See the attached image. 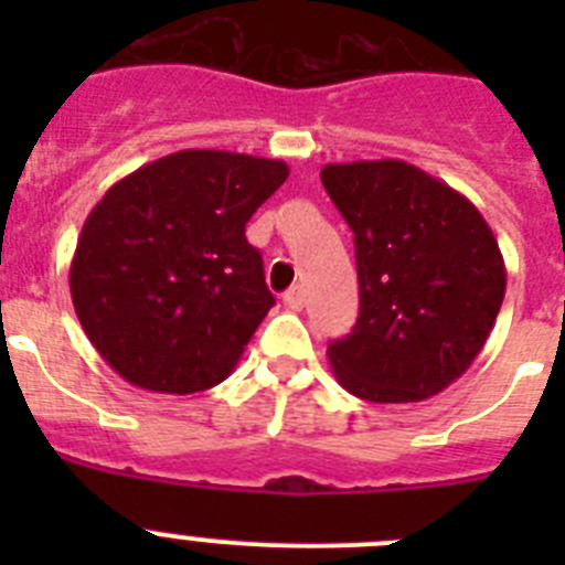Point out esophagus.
<instances>
[{"instance_id": "obj_1", "label": "esophagus", "mask_w": 565, "mask_h": 565, "mask_svg": "<svg viewBox=\"0 0 565 565\" xmlns=\"http://www.w3.org/2000/svg\"><path fill=\"white\" fill-rule=\"evenodd\" d=\"M282 302H286V308H291V311H299V308L306 306V291L299 286L288 288L286 297H282Z\"/></svg>"}]
</instances>
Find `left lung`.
<instances>
[{
  "instance_id": "left-lung-1",
  "label": "left lung",
  "mask_w": 565,
  "mask_h": 565,
  "mask_svg": "<svg viewBox=\"0 0 565 565\" xmlns=\"http://www.w3.org/2000/svg\"><path fill=\"white\" fill-rule=\"evenodd\" d=\"M322 186L353 232L359 319L328 348L339 384L376 404L422 402L476 362L507 268L472 203L413 163H328Z\"/></svg>"
}]
</instances>
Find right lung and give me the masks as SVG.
Instances as JSON below:
<instances>
[{"label":"right lung","instance_id":"add662e5","mask_svg":"<svg viewBox=\"0 0 565 565\" xmlns=\"http://www.w3.org/2000/svg\"><path fill=\"white\" fill-rule=\"evenodd\" d=\"M282 161L183 149L135 169L87 214L70 294L104 362L152 393L209 391L274 306L246 223Z\"/></svg>","mask_w":565,"mask_h":565}]
</instances>
